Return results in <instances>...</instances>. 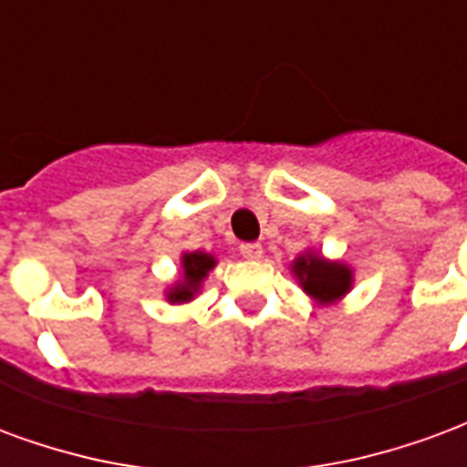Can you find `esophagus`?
Instances as JSON below:
<instances>
[{"mask_svg": "<svg viewBox=\"0 0 467 467\" xmlns=\"http://www.w3.org/2000/svg\"><path fill=\"white\" fill-rule=\"evenodd\" d=\"M241 256L248 258V261H258L264 256V246L261 244H241Z\"/></svg>", "mask_w": 467, "mask_h": 467, "instance_id": "obj_1", "label": "esophagus"}]
</instances>
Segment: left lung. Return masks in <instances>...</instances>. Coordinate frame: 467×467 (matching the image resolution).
Segmentation results:
<instances>
[{"label":"left lung","instance_id":"left-lung-1","mask_svg":"<svg viewBox=\"0 0 467 467\" xmlns=\"http://www.w3.org/2000/svg\"><path fill=\"white\" fill-rule=\"evenodd\" d=\"M291 274L304 294L318 306L338 304L353 288V268L343 261L326 258L316 248H306L291 261Z\"/></svg>","mask_w":467,"mask_h":467}]
</instances>
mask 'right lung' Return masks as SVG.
<instances>
[{"mask_svg": "<svg viewBox=\"0 0 467 467\" xmlns=\"http://www.w3.org/2000/svg\"><path fill=\"white\" fill-rule=\"evenodd\" d=\"M213 266H216V256H211L206 251H183L179 278L163 291L166 301L169 304H189V301H193L199 296L209 271H213Z\"/></svg>", "mask_w": 467, "mask_h": 467, "instance_id": "add662e5", "label": "right lung"}]
</instances>
